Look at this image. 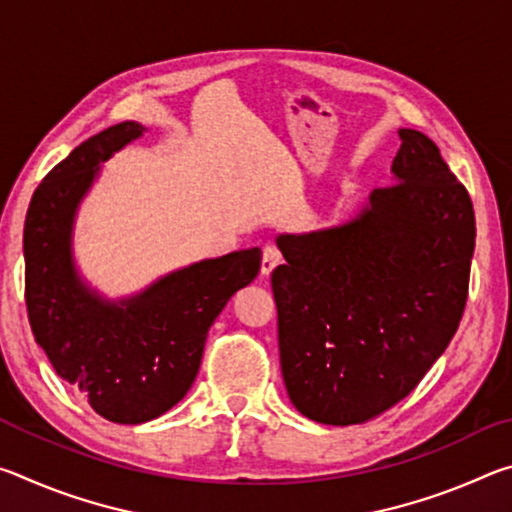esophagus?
Returning <instances> with one entry per match:
<instances>
[{"instance_id":"obj_1","label":"esophagus","mask_w":512,"mask_h":512,"mask_svg":"<svg viewBox=\"0 0 512 512\" xmlns=\"http://www.w3.org/2000/svg\"><path fill=\"white\" fill-rule=\"evenodd\" d=\"M277 264H282V253L273 246H266L262 255V275H271Z\"/></svg>"}]
</instances>
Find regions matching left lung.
Instances as JSON below:
<instances>
[{"mask_svg": "<svg viewBox=\"0 0 512 512\" xmlns=\"http://www.w3.org/2000/svg\"><path fill=\"white\" fill-rule=\"evenodd\" d=\"M393 185L354 219L280 235L271 275L287 393L309 420L348 427L404 400L461 323L474 207L427 135L400 128Z\"/></svg>", "mask_w": 512, "mask_h": 512, "instance_id": "1", "label": "left lung"}]
</instances>
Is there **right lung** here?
<instances>
[{"label":"right lung","instance_id":"1","mask_svg":"<svg viewBox=\"0 0 512 512\" xmlns=\"http://www.w3.org/2000/svg\"><path fill=\"white\" fill-rule=\"evenodd\" d=\"M146 128L121 121L67 155L31 198L24 221V298L36 343L101 418L149 422L192 388L207 332L259 273L262 250L203 259L110 302L76 273L72 230L99 164Z\"/></svg>","mask_w":512,"mask_h":512}]
</instances>
